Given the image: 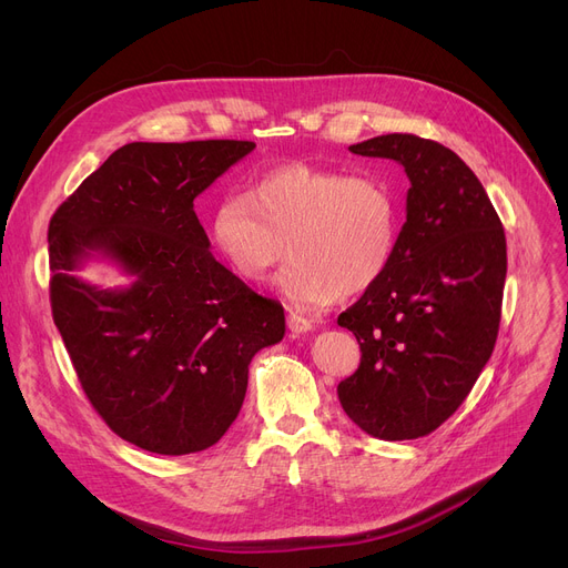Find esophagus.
<instances>
[{
	"label": "esophagus",
	"instance_id": "obj_1",
	"mask_svg": "<svg viewBox=\"0 0 568 568\" xmlns=\"http://www.w3.org/2000/svg\"><path fill=\"white\" fill-rule=\"evenodd\" d=\"M287 326H290L292 334H306V332L313 329V322L308 317L300 315V313H290L287 315Z\"/></svg>",
	"mask_w": 568,
	"mask_h": 568
}]
</instances>
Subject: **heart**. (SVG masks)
Returning a JSON list of instances; mask_svg holds the SVG:
<instances>
[{"label":"heart","instance_id":"b5f03b06","mask_svg":"<svg viewBox=\"0 0 568 568\" xmlns=\"http://www.w3.org/2000/svg\"><path fill=\"white\" fill-rule=\"evenodd\" d=\"M400 206L373 174L290 163L246 193L223 195L209 216L219 260L244 283H262L287 255L281 290L294 306L320 308L371 290L389 268Z\"/></svg>","mask_w":568,"mask_h":568}]
</instances>
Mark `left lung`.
<instances>
[{
  "instance_id": "1",
  "label": "left lung",
  "mask_w": 568,
  "mask_h": 568,
  "mask_svg": "<svg viewBox=\"0 0 568 568\" xmlns=\"http://www.w3.org/2000/svg\"><path fill=\"white\" fill-rule=\"evenodd\" d=\"M349 152L400 163L409 191L389 268L338 315L362 345L338 398L364 433L416 439L449 419L490 359L506 239L486 189L444 144L389 133Z\"/></svg>"
}]
</instances>
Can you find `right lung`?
Returning a JSON list of instances; mask_svg holds the SVG:
<instances>
[{
    "mask_svg": "<svg viewBox=\"0 0 568 568\" xmlns=\"http://www.w3.org/2000/svg\"><path fill=\"white\" fill-rule=\"evenodd\" d=\"M255 142L124 144L57 209L50 302L82 389L122 439L184 456L216 444L242 409L253 356L285 313L216 262L193 200ZM110 261L130 283L77 272Z\"/></svg>",
    "mask_w": 568,
    "mask_h": 568,
    "instance_id": "1",
    "label": "right lung"
}]
</instances>
